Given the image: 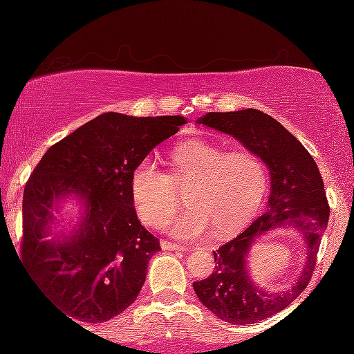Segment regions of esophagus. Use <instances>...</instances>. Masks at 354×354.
Masks as SVG:
<instances>
[{
    "instance_id": "esophagus-1",
    "label": "esophagus",
    "mask_w": 354,
    "mask_h": 354,
    "mask_svg": "<svg viewBox=\"0 0 354 354\" xmlns=\"http://www.w3.org/2000/svg\"><path fill=\"white\" fill-rule=\"evenodd\" d=\"M161 248H163L165 251H188V248L183 246V245H178V243H171V241H161Z\"/></svg>"
}]
</instances>
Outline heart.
Listing matches in <instances>:
<instances>
[{
	"instance_id": "1",
	"label": "heart",
	"mask_w": 354,
	"mask_h": 354,
	"mask_svg": "<svg viewBox=\"0 0 354 354\" xmlns=\"http://www.w3.org/2000/svg\"><path fill=\"white\" fill-rule=\"evenodd\" d=\"M176 185L187 187L189 205L172 215L179 202ZM268 188L270 171L259 154L250 149L226 151L203 140L185 141L173 149L171 173L146 156L129 178L141 221L156 228L171 214L166 230L181 239L200 238L209 231L216 238L234 236L258 216Z\"/></svg>"
}]
</instances>
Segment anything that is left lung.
<instances>
[{"instance_id": "left-lung-1", "label": "left lung", "mask_w": 354, "mask_h": 354, "mask_svg": "<svg viewBox=\"0 0 354 354\" xmlns=\"http://www.w3.org/2000/svg\"><path fill=\"white\" fill-rule=\"evenodd\" d=\"M198 123L226 133L265 160L271 193L268 209L250 228L214 251V271L193 283L194 293L219 319L254 324L283 311L303 293L316 265L321 236L328 226L330 206L323 178L308 149L284 126L258 109L206 113ZM291 225L304 234L307 263L299 279L283 294H268L250 281L245 259L268 230Z\"/></svg>"}]
</instances>
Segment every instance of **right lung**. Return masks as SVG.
Returning a JSON list of instances; mask_svg holds the SVG:
<instances>
[{
  "label": "right lung",
  "mask_w": 354,
  "mask_h": 354,
  "mask_svg": "<svg viewBox=\"0 0 354 354\" xmlns=\"http://www.w3.org/2000/svg\"><path fill=\"white\" fill-rule=\"evenodd\" d=\"M185 123L183 116L104 113L53 145L31 173L23 194V265L70 319L108 321L140 295L149 258L161 248L136 216L129 178ZM71 194L84 205L79 225L48 240L52 213Z\"/></svg>",
  "instance_id": "obj_1"
}]
</instances>
